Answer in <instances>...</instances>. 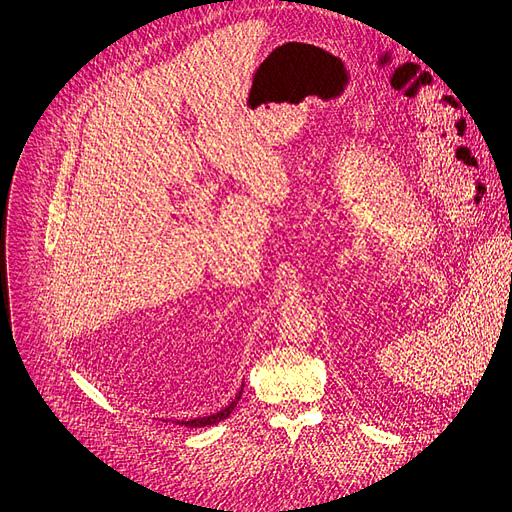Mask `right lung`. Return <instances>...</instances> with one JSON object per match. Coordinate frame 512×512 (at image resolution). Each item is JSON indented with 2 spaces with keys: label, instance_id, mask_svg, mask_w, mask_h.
<instances>
[{
  "label": "right lung",
  "instance_id": "1",
  "mask_svg": "<svg viewBox=\"0 0 512 512\" xmlns=\"http://www.w3.org/2000/svg\"><path fill=\"white\" fill-rule=\"evenodd\" d=\"M241 394H243V392H239L237 398L232 400L226 408H222L220 412L210 414V416H204V418H194V421H181V425H183V427H208V425H216V423L224 421V418L232 412V408H235V404L241 400Z\"/></svg>",
  "mask_w": 512,
  "mask_h": 512
}]
</instances>
